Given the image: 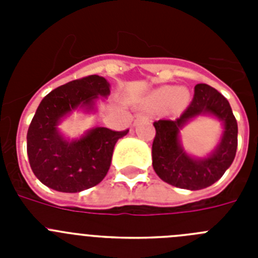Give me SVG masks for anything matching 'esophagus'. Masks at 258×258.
Wrapping results in <instances>:
<instances>
[{
	"instance_id": "esophagus-1",
	"label": "esophagus",
	"mask_w": 258,
	"mask_h": 258,
	"mask_svg": "<svg viewBox=\"0 0 258 258\" xmlns=\"http://www.w3.org/2000/svg\"><path fill=\"white\" fill-rule=\"evenodd\" d=\"M141 118H143V116H141V115H137L136 116V120H134V121H138V120H141Z\"/></svg>"
}]
</instances>
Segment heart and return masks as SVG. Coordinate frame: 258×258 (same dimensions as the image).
<instances>
[{"mask_svg":"<svg viewBox=\"0 0 258 258\" xmlns=\"http://www.w3.org/2000/svg\"><path fill=\"white\" fill-rule=\"evenodd\" d=\"M152 99L160 104L170 103L174 108L183 107L188 101V93L186 89L174 88V86H164L157 89L152 94Z\"/></svg>","mask_w":258,"mask_h":258,"instance_id":"obj_1","label":"heart"}]
</instances>
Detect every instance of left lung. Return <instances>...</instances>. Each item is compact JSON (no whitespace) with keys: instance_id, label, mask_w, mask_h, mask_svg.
<instances>
[{"instance_id":"8db88e82","label":"left lung","mask_w":258,"mask_h":258,"mask_svg":"<svg viewBox=\"0 0 258 258\" xmlns=\"http://www.w3.org/2000/svg\"><path fill=\"white\" fill-rule=\"evenodd\" d=\"M199 115H211L223 125L216 149L207 157H192L183 149L180 131ZM152 143V166L166 183L186 190H202L212 186L234 161L238 147V124L229 101L207 84L195 86L192 102L175 120H159Z\"/></svg>"}]
</instances>
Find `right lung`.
Here are the masks:
<instances>
[{"label": "right lung", "mask_w": 258, "mask_h": 258, "mask_svg": "<svg viewBox=\"0 0 258 258\" xmlns=\"http://www.w3.org/2000/svg\"><path fill=\"white\" fill-rule=\"evenodd\" d=\"M104 77L92 75L50 92L41 101L27 133V154L40 182L60 192H80L98 184L111 165L115 145L127 132L93 127L67 138L58 125L75 111L97 112V102L109 95Z\"/></svg>", "instance_id": "1"}]
</instances>
